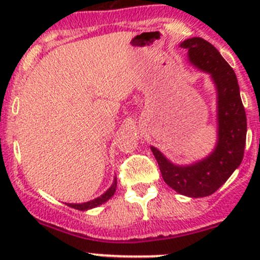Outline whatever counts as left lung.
Masks as SVG:
<instances>
[{"label": "left lung", "mask_w": 260, "mask_h": 260, "mask_svg": "<svg viewBox=\"0 0 260 260\" xmlns=\"http://www.w3.org/2000/svg\"><path fill=\"white\" fill-rule=\"evenodd\" d=\"M191 64L209 73L217 90V142L206 158L177 166L151 147L165 182L181 195L204 198L214 193L242 164L246 140V115L237 75L215 46L201 38L181 43Z\"/></svg>", "instance_id": "obj_1"}]
</instances>
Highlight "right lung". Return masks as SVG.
<instances>
[{
  "label": "right lung",
  "mask_w": 260,
  "mask_h": 260,
  "mask_svg": "<svg viewBox=\"0 0 260 260\" xmlns=\"http://www.w3.org/2000/svg\"><path fill=\"white\" fill-rule=\"evenodd\" d=\"M115 187H117V179H114L113 185H112L111 187H109L108 190H107L106 192L103 193V195L99 196V198L94 199V200L88 201V203H83V204H67V205L70 206V208H73V209H78V210H89V209L96 208V206L102 205V204H104V203H106V201H108L109 199H111L112 196L114 195Z\"/></svg>",
  "instance_id": "1"
}]
</instances>
